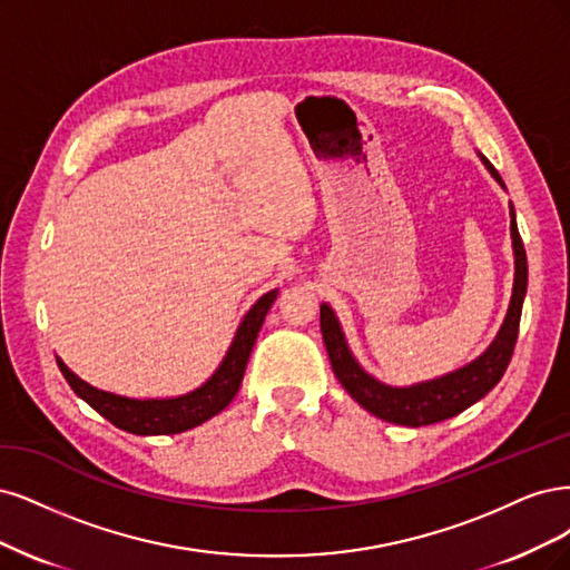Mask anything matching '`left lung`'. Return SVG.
Returning <instances> with one entry per match:
<instances>
[{
  "instance_id": "1",
  "label": "left lung",
  "mask_w": 570,
  "mask_h": 570,
  "mask_svg": "<svg viewBox=\"0 0 570 570\" xmlns=\"http://www.w3.org/2000/svg\"><path fill=\"white\" fill-rule=\"evenodd\" d=\"M481 160L490 170V175L504 187V181L500 173L492 168V163L485 156H481ZM509 215H511V246H513V291H511L507 317L502 322L500 334L494 336L488 351L481 357L464 364L462 370L431 379V381L405 385V389L385 385L372 374H366L360 366V362L353 357L334 309L326 303L320 305V326H322L328 360H332V370L343 389L351 393V397L360 402L366 412H372L374 416L400 426H412V429L429 426V424H438V421H445L459 412H464L466 407L473 405V402H479L500 383L511 362L513 345H517V338H519L521 307H523L525 288H528V261H525V248L517 227V213H513V206H509Z\"/></svg>"
}]
</instances>
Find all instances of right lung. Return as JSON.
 I'll return each instance as SVG.
<instances>
[{
  "mask_svg": "<svg viewBox=\"0 0 570 570\" xmlns=\"http://www.w3.org/2000/svg\"><path fill=\"white\" fill-rule=\"evenodd\" d=\"M277 293L279 288L267 291L265 296L258 298V303L246 312L242 324L236 328L229 351L225 360L219 362L215 374L200 385V389L187 395L149 397V400L125 397V395L99 391L95 385H89L78 374H72L61 357H57V364L70 389L76 391V395L82 397L87 405L91 410H97L104 419L111 421L114 426L135 435H173V433L189 431L223 412L238 393V385L244 381V372H246L255 338H258V332L272 303L277 301Z\"/></svg>",
  "mask_w": 570,
  "mask_h": 570,
  "instance_id": "1",
  "label": "right lung"
}]
</instances>
